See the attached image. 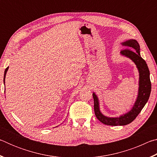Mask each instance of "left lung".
<instances>
[{
  "instance_id": "8db88e82",
  "label": "left lung",
  "mask_w": 157,
  "mask_h": 157,
  "mask_svg": "<svg viewBox=\"0 0 157 157\" xmlns=\"http://www.w3.org/2000/svg\"><path fill=\"white\" fill-rule=\"evenodd\" d=\"M124 46H127L125 49L121 51V54L123 56L129 58L136 64L139 73V91L137 98L132 109L128 112L119 117H107L103 115L100 110L99 100L95 93H93L94 100V111L96 118L101 123L111 126L126 125L131 123L136 118L140 111L144 107L148 101L151 93V82L150 78V71L145 61L140 57V46L136 40L129 39L121 43ZM131 48L130 49V48ZM135 50H133L132 48Z\"/></svg>"
}]
</instances>
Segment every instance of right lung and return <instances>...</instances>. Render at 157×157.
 I'll use <instances>...</instances> for the list:
<instances>
[{
	"label": "right lung",
	"mask_w": 157,
	"mask_h": 157,
	"mask_svg": "<svg viewBox=\"0 0 157 157\" xmlns=\"http://www.w3.org/2000/svg\"><path fill=\"white\" fill-rule=\"evenodd\" d=\"M8 68H9V67H7L6 69H5V73H4V79H3L4 84H5V76H6V73H7V70H8Z\"/></svg>",
	"instance_id": "1"
}]
</instances>
